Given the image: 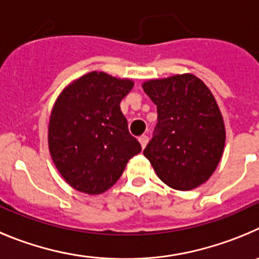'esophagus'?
I'll use <instances>...</instances> for the list:
<instances>
[{
	"mask_svg": "<svg viewBox=\"0 0 259 259\" xmlns=\"http://www.w3.org/2000/svg\"><path fill=\"white\" fill-rule=\"evenodd\" d=\"M139 143H141L142 148H144V147L147 146V143H148V137H147V135H142V137H139Z\"/></svg>",
	"mask_w": 259,
	"mask_h": 259,
	"instance_id": "esophagus-1",
	"label": "esophagus"
}]
</instances>
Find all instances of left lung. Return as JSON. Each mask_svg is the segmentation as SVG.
<instances>
[{
	"instance_id": "8db88e82",
	"label": "left lung",
	"mask_w": 259,
	"mask_h": 259,
	"mask_svg": "<svg viewBox=\"0 0 259 259\" xmlns=\"http://www.w3.org/2000/svg\"><path fill=\"white\" fill-rule=\"evenodd\" d=\"M142 86L157 106V124L143 155L169 187H199L214 173L225 148V122L213 94L191 73Z\"/></svg>"
}]
</instances>
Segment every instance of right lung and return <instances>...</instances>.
<instances>
[{
    "label": "right lung",
    "mask_w": 259,
    "mask_h": 259,
    "mask_svg": "<svg viewBox=\"0 0 259 259\" xmlns=\"http://www.w3.org/2000/svg\"><path fill=\"white\" fill-rule=\"evenodd\" d=\"M134 82L90 72L60 93L49 122V150L71 187L99 195L112 187L142 151L127 129L120 102Z\"/></svg>",
    "instance_id": "1"
}]
</instances>
